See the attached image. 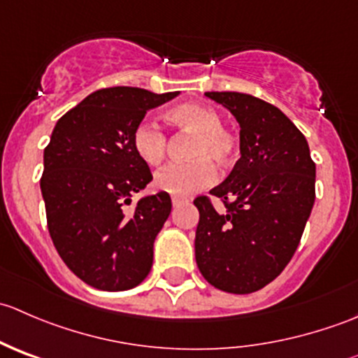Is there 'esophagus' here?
<instances>
[{"mask_svg":"<svg viewBox=\"0 0 358 358\" xmlns=\"http://www.w3.org/2000/svg\"><path fill=\"white\" fill-rule=\"evenodd\" d=\"M183 204H189V201L180 199V197H173V208H180V206Z\"/></svg>","mask_w":358,"mask_h":358,"instance_id":"34e87169","label":"esophagus"}]
</instances>
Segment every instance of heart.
<instances>
[{
    "mask_svg": "<svg viewBox=\"0 0 358 358\" xmlns=\"http://www.w3.org/2000/svg\"><path fill=\"white\" fill-rule=\"evenodd\" d=\"M169 124L182 131L196 133L189 157L192 161L169 164L156 175V187L175 197H189L216 178V168L211 159L220 164L232 161L237 154V140L222 126V117L213 107L201 103H182L166 110ZM133 149L136 156L149 166L161 164L168 149L166 133L154 122H140L133 131Z\"/></svg>",
    "mask_w": 358,
    "mask_h": 358,
    "instance_id": "obj_1",
    "label": "heart"
}]
</instances>
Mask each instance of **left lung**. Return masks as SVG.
I'll return each instance as SVG.
<instances>
[{
    "instance_id": "8db88e82",
    "label": "left lung",
    "mask_w": 358,
    "mask_h": 358,
    "mask_svg": "<svg viewBox=\"0 0 358 358\" xmlns=\"http://www.w3.org/2000/svg\"><path fill=\"white\" fill-rule=\"evenodd\" d=\"M206 96L239 122L241 159L211 196L197 197L196 262L216 289L249 294L272 282L291 262L315 202V164L308 142L272 103L237 92Z\"/></svg>"
}]
</instances>
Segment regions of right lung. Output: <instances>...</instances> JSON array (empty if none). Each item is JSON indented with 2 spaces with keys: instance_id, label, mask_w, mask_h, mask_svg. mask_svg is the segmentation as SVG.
<instances>
[{
  "instance_id": "right-lung-1",
  "label": "right lung",
  "mask_w": 358,
  "mask_h": 358,
  "mask_svg": "<svg viewBox=\"0 0 358 358\" xmlns=\"http://www.w3.org/2000/svg\"><path fill=\"white\" fill-rule=\"evenodd\" d=\"M180 92L103 88L57 121L45 149L41 194L53 244L88 286L126 291L152 268L154 241L171 213L166 192L143 196L131 215L122 206L150 183L133 131L147 110Z\"/></svg>"
}]
</instances>
